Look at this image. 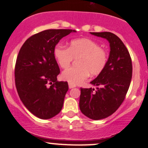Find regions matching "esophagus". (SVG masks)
Here are the masks:
<instances>
[{
  "mask_svg": "<svg viewBox=\"0 0 148 148\" xmlns=\"http://www.w3.org/2000/svg\"><path fill=\"white\" fill-rule=\"evenodd\" d=\"M69 89H71V88L76 87V85L73 84L71 83H69Z\"/></svg>",
  "mask_w": 148,
  "mask_h": 148,
  "instance_id": "1",
  "label": "esophagus"
}]
</instances>
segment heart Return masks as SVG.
I'll use <instances>...</instances> for the list:
<instances>
[{"mask_svg": "<svg viewBox=\"0 0 148 148\" xmlns=\"http://www.w3.org/2000/svg\"><path fill=\"white\" fill-rule=\"evenodd\" d=\"M55 59L61 68L66 69L77 59V66L67 69L62 73L64 79L73 84L82 82L89 74L95 77L104 71L108 62V53L100 48L96 41L86 38L72 40L68 49L62 45L56 46L53 50Z\"/></svg>", "mask_w": 148, "mask_h": 148, "instance_id": "heart-1", "label": "heart"}]
</instances>
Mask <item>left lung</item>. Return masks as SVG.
<instances>
[{"mask_svg": "<svg viewBox=\"0 0 148 148\" xmlns=\"http://www.w3.org/2000/svg\"><path fill=\"white\" fill-rule=\"evenodd\" d=\"M110 43L108 62L104 71L91 84L97 89L81 88L79 108L92 120H98L112 114L123 102L131 82L132 65L125 44L111 32H90Z\"/></svg>", "mask_w": 148, "mask_h": 148, "instance_id": "obj_1", "label": "left lung"}]
</instances>
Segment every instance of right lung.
<instances>
[{"label": "right lung", "mask_w": 148, "mask_h": 148, "mask_svg": "<svg viewBox=\"0 0 148 148\" xmlns=\"http://www.w3.org/2000/svg\"><path fill=\"white\" fill-rule=\"evenodd\" d=\"M71 29H49L28 38L19 51L15 66V82L25 107L36 117L48 120L63 107L67 82H58L60 73L53 54L56 44Z\"/></svg>", "instance_id": "add662e5"}]
</instances>
